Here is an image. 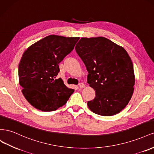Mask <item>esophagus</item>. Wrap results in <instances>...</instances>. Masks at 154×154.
Segmentation results:
<instances>
[{
  "label": "esophagus",
  "instance_id": "esophagus-1",
  "mask_svg": "<svg viewBox=\"0 0 154 154\" xmlns=\"http://www.w3.org/2000/svg\"><path fill=\"white\" fill-rule=\"evenodd\" d=\"M85 84H83V83H79V87L80 88H85Z\"/></svg>",
  "mask_w": 154,
  "mask_h": 154
}]
</instances>
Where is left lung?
<instances>
[{"label": "left lung", "instance_id": "8db88e82", "mask_svg": "<svg viewBox=\"0 0 154 154\" xmlns=\"http://www.w3.org/2000/svg\"><path fill=\"white\" fill-rule=\"evenodd\" d=\"M75 50L88 72L87 82L95 91L88 106L100 116L119 113L129 103L135 84L133 63L128 53L100 37L81 38Z\"/></svg>", "mask_w": 154, "mask_h": 154}]
</instances>
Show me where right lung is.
Wrapping results in <instances>:
<instances>
[{
    "mask_svg": "<svg viewBox=\"0 0 154 154\" xmlns=\"http://www.w3.org/2000/svg\"><path fill=\"white\" fill-rule=\"evenodd\" d=\"M79 37L47 36L29 46L19 64L22 92L30 104L39 110L51 112L66 103L74 90L66 86L59 64L74 48Z\"/></svg>",
    "mask_w": 154,
    "mask_h": 154,
    "instance_id": "1",
    "label": "right lung"
}]
</instances>
